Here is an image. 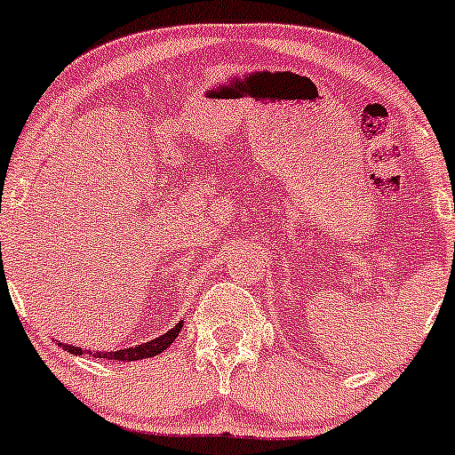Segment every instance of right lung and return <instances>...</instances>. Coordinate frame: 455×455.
<instances>
[{
    "label": "right lung",
    "mask_w": 455,
    "mask_h": 455,
    "mask_svg": "<svg viewBox=\"0 0 455 455\" xmlns=\"http://www.w3.org/2000/svg\"><path fill=\"white\" fill-rule=\"evenodd\" d=\"M184 321H180L178 325H173L167 334L158 336V339L148 340V343L139 345V347H125V349H116V351H97V354H91L89 349H80L76 345H65V343H58L65 351H69L73 355H82V354H91L95 358H108V360H121V363H134V360H143V358H154V355L163 354L167 347L178 339L180 330H182Z\"/></svg>",
    "instance_id": "add662e5"
}]
</instances>
